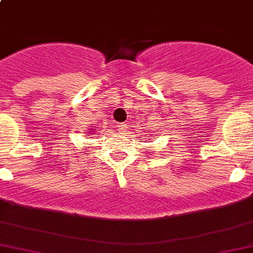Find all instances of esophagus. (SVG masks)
Wrapping results in <instances>:
<instances>
[{
	"label": "esophagus",
	"mask_w": 253,
	"mask_h": 253,
	"mask_svg": "<svg viewBox=\"0 0 253 253\" xmlns=\"http://www.w3.org/2000/svg\"><path fill=\"white\" fill-rule=\"evenodd\" d=\"M119 131H120L122 134H124L125 131H128V125H126V124L119 125Z\"/></svg>",
	"instance_id": "34e87169"
}]
</instances>
